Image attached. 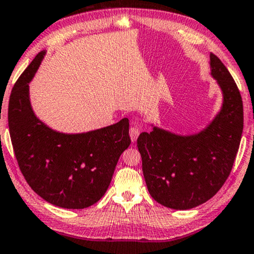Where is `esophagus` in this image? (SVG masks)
<instances>
[{
	"label": "esophagus",
	"instance_id": "esophagus-1",
	"mask_svg": "<svg viewBox=\"0 0 254 254\" xmlns=\"http://www.w3.org/2000/svg\"><path fill=\"white\" fill-rule=\"evenodd\" d=\"M139 131H140V128L138 125H134V126L130 127L129 135H130V138L132 142H136V139H137L138 135H139Z\"/></svg>",
	"mask_w": 254,
	"mask_h": 254
}]
</instances>
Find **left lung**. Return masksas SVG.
<instances>
[{"label": "left lung", "mask_w": 254, "mask_h": 254, "mask_svg": "<svg viewBox=\"0 0 254 254\" xmlns=\"http://www.w3.org/2000/svg\"><path fill=\"white\" fill-rule=\"evenodd\" d=\"M210 65L224 93L222 109L211 125L194 136L154 127L137 138L147 190L167 208L192 209L210 200L227 181L239 151L244 122L240 89L214 54Z\"/></svg>", "instance_id": "obj_1"}]
</instances>
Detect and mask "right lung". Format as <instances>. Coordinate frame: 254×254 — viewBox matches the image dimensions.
<instances>
[{
	"mask_svg": "<svg viewBox=\"0 0 254 254\" xmlns=\"http://www.w3.org/2000/svg\"><path fill=\"white\" fill-rule=\"evenodd\" d=\"M43 56L35 57L10 95L7 122L14 155L26 182L45 201L84 209L107 192L119 157L130 144L129 120L76 135L46 127L35 117L28 95Z\"/></svg>",
	"mask_w": 254,
	"mask_h": 254,
	"instance_id": "1",
	"label": "right lung"
}]
</instances>
